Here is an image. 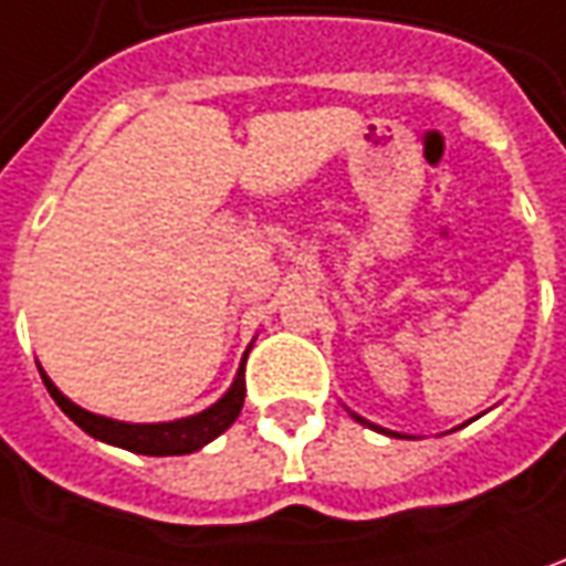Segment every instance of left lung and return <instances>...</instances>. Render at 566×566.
Here are the masks:
<instances>
[{"instance_id":"left-lung-1","label":"left lung","mask_w":566,"mask_h":566,"mask_svg":"<svg viewBox=\"0 0 566 566\" xmlns=\"http://www.w3.org/2000/svg\"><path fill=\"white\" fill-rule=\"evenodd\" d=\"M353 418H356V421H363V418H359V415H353ZM363 424H368V421H363Z\"/></svg>"}]
</instances>
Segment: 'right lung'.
Segmentation results:
<instances>
[{
  "mask_svg": "<svg viewBox=\"0 0 566 566\" xmlns=\"http://www.w3.org/2000/svg\"><path fill=\"white\" fill-rule=\"evenodd\" d=\"M40 375L45 380V390L57 402V409L67 415L73 424H80L95 440L120 446V449H129V452H138V455H186V452H198L201 446L217 440L222 430L232 428L241 406H244V390H248L244 365H241L232 390L222 396L217 406L203 409L201 415L170 421V424H126V421H111V418H102V415H92L86 409H80V406H73L71 399L45 378V371H40Z\"/></svg>",
  "mask_w": 566,
  "mask_h": 566,
  "instance_id": "add662e5",
  "label": "right lung"
}]
</instances>
